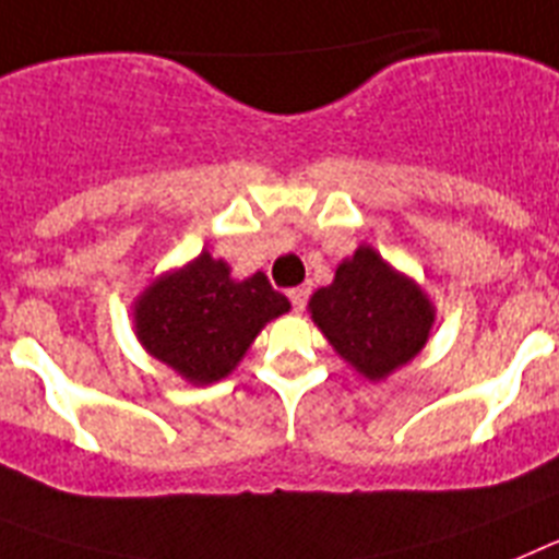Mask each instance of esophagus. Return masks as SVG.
Segmentation results:
<instances>
[{
    "label": "esophagus",
    "instance_id": "1",
    "mask_svg": "<svg viewBox=\"0 0 559 559\" xmlns=\"http://www.w3.org/2000/svg\"><path fill=\"white\" fill-rule=\"evenodd\" d=\"M289 300H293L295 312H304L309 300V286H295V289H289Z\"/></svg>",
    "mask_w": 559,
    "mask_h": 559
}]
</instances>
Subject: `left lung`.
<instances>
[{
	"label": "left lung",
	"instance_id": "left-lung-1",
	"mask_svg": "<svg viewBox=\"0 0 559 559\" xmlns=\"http://www.w3.org/2000/svg\"><path fill=\"white\" fill-rule=\"evenodd\" d=\"M309 318L340 360L368 382H382L427 346L436 307L419 281L360 245L340 261L332 284L309 298Z\"/></svg>",
	"mask_w": 559,
	"mask_h": 559
}]
</instances>
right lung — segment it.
<instances>
[{
	"label": "right lung",
	"mask_w": 559,
	"mask_h": 559,
	"mask_svg": "<svg viewBox=\"0 0 559 559\" xmlns=\"http://www.w3.org/2000/svg\"><path fill=\"white\" fill-rule=\"evenodd\" d=\"M289 312L266 275L233 278L225 259L202 250L159 273L132 304V326L148 357L191 385L225 380L270 320Z\"/></svg>",
	"instance_id": "obj_1"
}]
</instances>
